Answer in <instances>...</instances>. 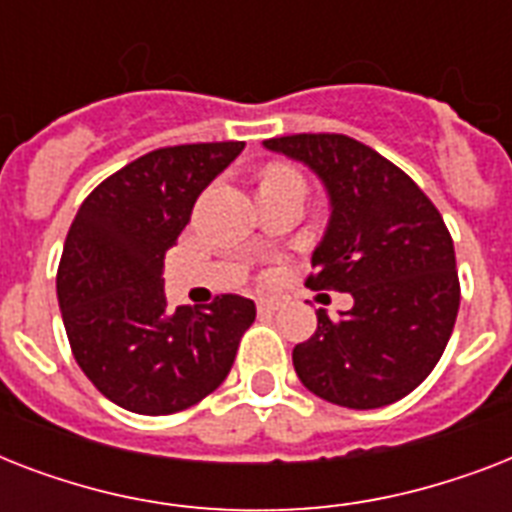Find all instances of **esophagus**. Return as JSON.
<instances>
[{"instance_id": "esophagus-1", "label": "esophagus", "mask_w": 512, "mask_h": 512, "mask_svg": "<svg viewBox=\"0 0 512 512\" xmlns=\"http://www.w3.org/2000/svg\"><path fill=\"white\" fill-rule=\"evenodd\" d=\"M279 308H281L279 297H260V300H257V311L260 313H273V311H279Z\"/></svg>"}]
</instances>
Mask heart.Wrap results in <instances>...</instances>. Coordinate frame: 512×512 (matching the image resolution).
I'll use <instances>...</instances> for the list:
<instances>
[{"label": "heart", "mask_w": 512, "mask_h": 512, "mask_svg": "<svg viewBox=\"0 0 512 512\" xmlns=\"http://www.w3.org/2000/svg\"><path fill=\"white\" fill-rule=\"evenodd\" d=\"M265 180H303V177H300L297 170L287 167V164H276V167H271V170L265 172Z\"/></svg>", "instance_id": "obj_1"}]
</instances>
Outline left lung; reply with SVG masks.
I'll return each mask as SVG.
<instances>
[{
	"label": "left lung",
	"mask_w": 512,
	"mask_h": 512,
	"mask_svg": "<svg viewBox=\"0 0 512 512\" xmlns=\"http://www.w3.org/2000/svg\"><path fill=\"white\" fill-rule=\"evenodd\" d=\"M265 148L308 164L332 201L305 287L353 295L340 319L319 308L313 337L292 350L297 377L348 409L409 396L444 356L460 311L444 217L404 170L348 135L300 132Z\"/></svg>",
	"instance_id": "8db88e82"
}]
</instances>
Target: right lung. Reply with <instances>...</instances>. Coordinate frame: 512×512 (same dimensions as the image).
Wrapping results in <instances>:
<instances>
[{
    "mask_svg": "<svg viewBox=\"0 0 512 512\" xmlns=\"http://www.w3.org/2000/svg\"><path fill=\"white\" fill-rule=\"evenodd\" d=\"M241 140L156 148L82 201L58 265V303L76 364L135 414H175L220 388L255 321V303L217 295L201 308L164 297V255L199 193L241 154Z\"/></svg>",
    "mask_w": 512,
    "mask_h": 512,
    "instance_id": "right-lung-1",
    "label": "right lung"
}]
</instances>
